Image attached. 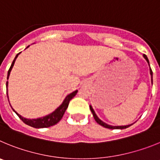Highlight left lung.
Wrapping results in <instances>:
<instances>
[{
	"label": "left lung",
	"mask_w": 160,
	"mask_h": 160,
	"mask_svg": "<svg viewBox=\"0 0 160 160\" xmlns=\"http://www.w3.org/2000/svg\"><path fill=\"white\" fill-rule=\"evenodd\" d=\"M143 57H144L145 59H146V60L148 61V63L149 64V60H148V57H147V56L145 55V54H143ZM150 74L151 76H152V82H153V80H152V68H150ZM90 110L91 112H92V115H93V117H94L95 120H96V122H97L100 125H101V126L104 127V128H109V129H124V128H128V127H130L131 125H126V126H111V125H108L107 124V123H105L104 122H103L102 120H100L99 118H98V116H96V113H95L94 110H93L92 107V106H90Z\"/></svg>",
	"instance_id": "8db88e82"
}]
</instances>
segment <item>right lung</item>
Masks as SVG:
<instances>
[{"label": "right lung", "instance_id": "add662e5", "mask_svg": "<svg viewBox=\"0 0 160 160\" xmlns=\"http://www.w3.org/2000/svg\"><path fill=\"white\" fill-rule=\"evenodd\" d=\"M18 55H19V53L17 54L15 59H14L12 64H11V66H10L9 69H8V77H7V80L8 79L10 72H11V70H12V68L13 67L15 60L16 59H17V57H18ZM6 89H7V92H6L7 96H8V81L6 82ZM77 90H76L75 92H73L70 93L69 95H68V96H66L65 99H64L62 104L60 105L58 108L56 109V110L54 111L52 113H51V114L48 115V116H44V117L42 118H39V119H25V118L20 116L17 112H15V111L13 110V108H12V110L16 112V114H17V116H19L20 119H21L24 123H26L27 125H28V126H31L32 127V128H48V127H51V126H53V125L57 124V123L60 121V119H62L66 109L68 108V103H69L70 100H71L76 95H77ZM10 106H11V105H10Z\"/></svg>", "mask_w": 160, "mask_h": 160}]
</instances>
